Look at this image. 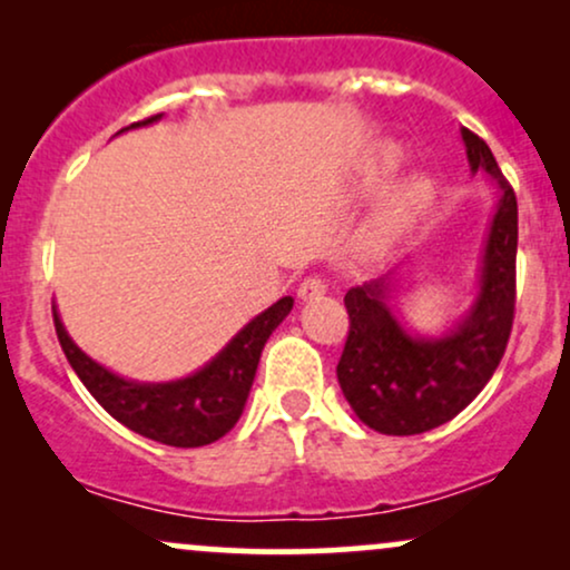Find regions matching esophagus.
<instances>
[{
  "label": "esophagus",
  "instance_id": "1",
  "mask_svg": "<svg viewBox=\"0 0 570 570\" xmlns=\"http://www.w3.org/2000/svg\"><path fill=\"white\" fill-rule=\"evenodd\" d=\"M324 292H326L324 278H318V276H307V278L303 281V284H299L297 297H299V299H313V297H322Z\"/></svg>",
  "mask_w": 570,
  "mask_h": 570
}]
</instances>
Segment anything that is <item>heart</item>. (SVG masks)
I'll return each mask as SVG.
<instances>
[{"label":"heart","mask_w":570,"mask_h":570,"mask_svg":"<svg viewBox=\"0 0 570 570\" xmlns=\"http://www.w3.org/2000/svg\"><path fill=\"white\" fill-rule=\"evenodd\" d=\"M399 149L396 147H381L375 153V158L370 160L367 171H364V187L367 189H381L385 187V181L396 174L399 168ZM431 193L429 179L423 176H415V179L402 181V185L391 189L385 195L381 206H377L375 217L370 222L367 230V248H383L389 246L391 240H396L407 227L426 212Z\"/></svg>","instance_id":"heart-1"}]
</instances>
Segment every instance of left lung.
Listing matches in <instances>:
<instances>
[{"instance_id": "obj_1", "label": "left lung", "mask_w": 570, "mask_h": 570, "mask_svg": "<svg viewBox=\"0 0 570 570\" xmlns=\"http://www.w3.org/2000/svg\"><path fill=\"white\" fill-rule=\"evenodd\" d=\"M472 174L499 187L482 252L474 303L442 335L410 332L391 311L394 284L375 278L345 294L351 330L337 362V381L364 426L391 436L423 434L453 421L485 389L514 322L517 198L480 136L461 128Z\"/></svg>"}]
</instances>
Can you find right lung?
I'll list each match as a JSON object with an SVG mask.
<instances>
[{
  "instance_id": "obj_1",
  "label": "right lung",
  "mask_w": 570,
  "mask_h": 570,
  "mask_svg": "<svg viewBox=\"0 0 570 570\" xmlns=\"http://www.w3.org/2000/svg\"><path fill=\"white\" fill-rule=\"evenodd\" d=\"M155 120H160V115L147 117L128 128L149 126ZM292 305V297H281L278 303L254 316L212 362L203 364L193 375L168 383H139L115 375L112 370L94 362L88 353L77 348L56 305L53 322L58 343L67 353L71 370L115 421L160 444L203 448V444L217 442L238 423L267 337L289 316Z\"/></svg>"
}]
</instances>
